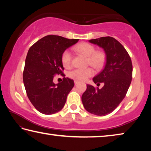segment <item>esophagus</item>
<instances>
[{"label":"esophagus","instance_id":"esophagus-1","mask_svg":"<svg viewBox=\"0 0 151 151\" xmlns=\"http://www.w3.org/2000/svg\"><path fill=\"white\" fill-rule=\"evenodd\" d=\"M79 83V81H75V85H77V84Z\"/></svg>","mask_w":151,"mask_h":151}]
</instances>
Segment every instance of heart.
Returning <instances> with one entry per match:
<instances>
[{
  "instance_id": "1",
  "label": "heart",
  "mask_w": 151,
  "mask_h": 151,
  "mask_svg": "<svg viewBox=\"0 0 151 151\" xmlns=\"http://www.w3.org/2000/svg\"><path fill=\"white\" fill-rule=\"evenodd\" d=\"M74 50L78 54L84 56L87 58V64L99 70L103 68L106 60V53L103 50H96L93 45L88 42H81L74 47ZM61 63L64 67L69 68L71 65V54L69 51L66 50L61 55ZM94 71L91 68L75 69L68 73L70 78L78 81H85L93 76Z\"/></svg>"
}]
</instances>
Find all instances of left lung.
<instances>
[{
    "label": "left lung",
    "instance_id": "1",
    "mask_svg": "<svg viewBox=\"0 0 151 151\" xmlns=\"http://www.w3.org/2000/svg\"><path fill=\"white\" fill-rule=\"evenodd\" d=\"M89 42L103 48L106 53L104 68L93 79L97 85L103 83L104 86L99 89L86 85L82 102L90 113L104 116L113 111L126 96L132 81V61L123 46L113 37H101Z\"/></svg>",
    "mask_w": 151,
    "mask_h": 151
}]
</instances>
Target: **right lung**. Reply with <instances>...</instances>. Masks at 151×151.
Here are the masks:
<instances>
[{
  "mask_svg": "<svg viewBox=\"0 0 151 151\" xmlns=\"http://www.w3.org/2000/svg\"><path fill=\"white\" fill-rule=\"evenodd\" d=\"M79 39H68L57 35H48L36 42L28 51L23 71V83L28 98L38 111L52 114L65 106L68 93L75 83L64 77L56 85L55 75L63 76L61 55Z\"/></svg>",
  "mask_w": 151,
  "mask_h": 151,
  "instance_id": "obj_1",
  "label": "right lung"
}]
</instances>
